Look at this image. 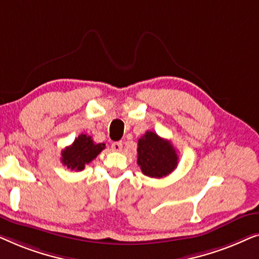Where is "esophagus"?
Here are the masks:
<instances>
[{
    "label": "esophagus",
    "mask_w": 259,
    "mask_h": 259,
    "mask_svg": "<svg viewBox=\"0 0 259 259\" xmlns=\"http://www.w3.org/2000/svg\"><path fill=\"white\" fill-rule=\"evenodd\" d=\"M112 150L115 152H120L122 150V143L121 141H116V143L112 144Z\"/></svg>",
    "instance_id": "1"
}]
</instances>
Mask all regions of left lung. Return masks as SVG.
I'll return each instance as SVG.
<instances>
[{"mask_svg":"<svg viewBox=\"0 0 259 259\" xmlns=\"http://www.w3.org/2000/svg\"><path fill=\"white\" fill-rule=\"evenodd\" d=\"M178 154L171 141L147 131L138 140V165L145 176L162 178L173 172L178 165Z\"/></svg>","mask_w":259,"mask_h":259,"instance_id":"1","label":"left lung"}]
</instances>
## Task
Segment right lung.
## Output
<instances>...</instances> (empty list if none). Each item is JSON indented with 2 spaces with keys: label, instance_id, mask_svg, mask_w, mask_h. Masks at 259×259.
<instances>
[{
  "label": "right lung",
  "instance_id": "1",
  "mask_svg": "<svg viewBox=\"0 0 259 259\" xmlns=\"http://www.w3.org/2000/svg\"><path fill=\"white\" fill-rule=\"evenodd\" d=\"M104 148L105 144H95L92 137L80 134L70 146L61 152V161L72 171H82Z\"/></svg>",
  "mask_w": 259,
  "mask_h": 259
}]
</instances>
